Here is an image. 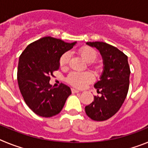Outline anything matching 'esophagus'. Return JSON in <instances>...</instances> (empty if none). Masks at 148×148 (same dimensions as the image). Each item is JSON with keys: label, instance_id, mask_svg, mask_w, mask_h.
<instances>
[{"label": "esophagus", "instance_id": "1", "mask_svg": "<svg viewBox=\"0 0 148 148\" xmlns=\"http://www.w3.org/2000/svg\"><path fill=\"white\" fill-rule=\"evenodd\" d=\"M71 92H73V93H75V92H79V90H75V89L72 88V89H71Z\"/></svg>", "mask_w": 148, "mask_h": 148}]
</instances>
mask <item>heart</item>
Segmentation results:
<instances>
[{
    "instance_id": "1",
    "label": "heart",
    "mask_w": 148,
    "mask_h": 148,
    "mask_svg": "<svg viewBox=\"0 0 148 148\" xmlns=\"http://www.w3.org/2000/svg\"><path fill=\"white\" fill-rule=\"evenodd\" d=\"M78 54L82 56L84 61L90 63V66L95 70H99L100 66L94 64L93 61L97 58L98 53L95 49L90 47L89 46H84L78 49ZM70 59V53L66 52L61 55L59 59V66L61 69L67 68ZM66 82L70 85L76 88H84L89 84L92 83L94 81V76L90 72L78 73L72 72L66 77Z\"/></svg>"
}]
</instances>
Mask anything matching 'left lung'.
Wrapping results in <instances>:
<instances>
[{"mask_svg":"<svg viewBox=\"0 0 148 148\" xmlns=\"http://www.w3.org/2000/svg\"><path fill=\"white\" fill-rule=\"evenodd\" d=\"M87 44L99 49L104 67L100 81L94 85L101 96H94L93 101L85 107V112L94 121H105L118 112L127 95L130 74L127 56L107 43L95 41Z\"/></svg>","mask_w":148,"mask_h":148,"instance_id":"1","label":"left lung"}]
</instances>
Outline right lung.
Segmentation results:
<instances>
[{
    "instance_id": "right-lung-1",
    "label": "right lung",
    "mask_w": 148,
    "mask_h": 148,
    "mask_svg": "<svg viewBox=\"0 0 148 148\" xmlns=\"http://www.w3.org/2000/svg\"><path fill=\"white\" fill-rule=\"evenodd\" d=\"M75 43L47 36L29 44L19 57L18 86L25 103L35 114L45 118L58 114L71 94L69 87L61 84L53 87L49 80L59 69L61 55Z\"/></svg>"
}]
</instances>
